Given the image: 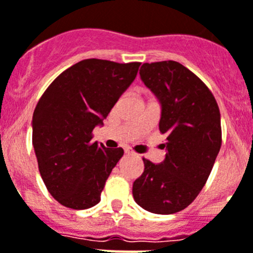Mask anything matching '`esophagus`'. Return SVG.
<instances>
[{"mask_svg": "<svg viewBox=\"0 0 253 253\" xmlns=\"http://www.w3.org/2000/svg\"><path fill=\"white\" fill-rule=\"evenodd\" d=\"M123 149H125V153H126V154H133L132 149H131L130 146H125Z\"/></svg>", "mask_w": 253, "mask_h": 253, "instance_id": "1", "label": "esophagus"}]
</instances>
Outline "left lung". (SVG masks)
<instances>
[{
  "label": "left lung",
  "instance_id": "left-lung-1",
  "mask_svg": "<svg viewBox=\"0 0 253 253\" xmlns=\"http://www.w3.org/2000/svg\"><path fill=\"white\" fill-rule=\"evenodd\" d=\"M140 78L161 104L166 157L158 165L143 158L132 195L141 209L171 215L186 209L209 179L221 148L220 110L209 87L177 61L145 63Z\"/></svg>",
  "mask_w": 253,
  "mask_h": 253
}]
</instances>
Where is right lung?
Returning a JSON list of instances; mask_svg holds the SVG:
<instances>
[{"instance_id": "right-lung-1", "label": "right lung", "mask_w": 253, "mask_h": 253, "mask_svg": "<svg viewBox=\"0 0 253 253\" xmlns=\"http://www.w3.org/2000/svg\"><path fill=\"white\" fill-rule=\"evenodd\" d=\"M139 67L140 63L86 59L55 78L38 101L32 143L44 185L60 205L86 210L100 202L123 149L92 143L91 133L103 126Z\"/></svg>"}]
</instances>
